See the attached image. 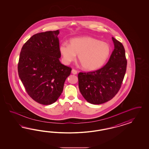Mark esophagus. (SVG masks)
Listing matches in <instances>:
<instances>
[{"instance_id": "esophagus-1", "label": "esophagus", "mask_w": 149, "mask_h": 149, "mask_svg": "<svg viewBox=\"0 0 149 149\" xmlns=\"http://www.w3.org/2000/svg\"><path fill=\"white\" fill-rule=\"evenodd\" d=\"M72 73L73 74H74V75H76L77 74V71L75 69H72Z\"/></svg>"}]
</instances>
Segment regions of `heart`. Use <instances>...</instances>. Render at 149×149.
Instances as JSON below:
<instances>
[{
  "label": "heart",
  "mask_w": 149,
  "mask_h": 149,
  "mask_svg": "<svg viewBox=\"0 0 149 149\" xmlns=\"http://www.w3.org/2000/svg\"><path fill=\"white\" fill-rule=\"evenodd\" d=\"M64 64H69L75 58L78 59L82 67L87 70H94L100 68L109 58L111 47L108 43L90 36L72 39L70 45L64 42L59 46Z\"/></svg>",
  "instance_id": "heart-1"
}]
</instances>
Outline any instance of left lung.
<instances>
[{
	"instance_id": "1",
	"label": "left lung",
	"mask_w": 149,
	"mask_h": 149,
	"mask_svg": "<svg viewBox=\"0 0 149 149\" xmlns=\"http://www.w3.org/2000/svg\"><path fill=\"white\" fill-rule=\"evenodd\" d=\"M114 50L108 62L98 70L78 74L81 95L91 104H100L113 99L120 90L126 72L125 50L112 37Z\"/></svg>"
}]
</instances>
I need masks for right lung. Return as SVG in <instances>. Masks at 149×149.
<instances>
[{
    "mask_svg": "<svg viewBox=\"0 0 149 149\" xmlns=\"http://www.w3.org/2000/svg\"><path fill=\"white\" fill-rule=\"evenodd\" d=\"M59 33L57 30L34 34L19 54L18 75L28 95L39 104L50 105L58 99L72 71L59 61Z\"/></svg>",
    "mask_w": 149,
    "mask_h": 149,
    "instance_id": "add662e5",
    "label": "right lung"
}]
</instances>
